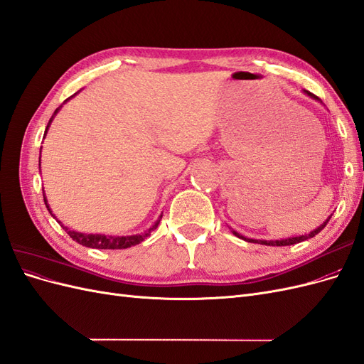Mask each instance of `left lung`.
<instances>
[{
  "label": "left lung",
  "mask_w": 364,
  "mask_h": 364,
  "mask_svg": "<svg viewBox=\"0 0 364 364\" xmlns=\"http://www.w3.org/2000/svg\"><path fill=\"white\" fill-rule=\"evenodd\" d=\"M308 97H311V98H314V100H317V102H321L318 100V98L314 95V94H311V92H308V91H304ZM322 103V102H321ZM333 215V214H331ZM331 215H329L325 222L318 226V228H316L314 230H311L310 234H305V235H299V237H289V238H281V240H255V238H247V237H245V235H241V234H238V232H235V230H232V234L235 235V237H238V238H241V240H245V241H249V243H258V245H266V246H291V245H296V243H301V241H304V240H308V238H313L314 235H317L318 232H321V230L326 226V223L329 222V218H331Z\"/></svg>",
  "instance_id": "1"
}]
</instances>
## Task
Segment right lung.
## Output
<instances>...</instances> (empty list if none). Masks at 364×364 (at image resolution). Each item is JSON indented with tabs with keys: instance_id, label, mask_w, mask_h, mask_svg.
<instances>
[{
	"instance_id": "1",
	"label": "right lung",
	"mask_w": 364,
	"mask_h": 364,
	"mask_svg": "<svg viewBox=\"0 0 364 364\" xmlns=\"http://www.w3.org/2000/svg\"><path fill=\"white\" fill-rule=\"evenodd\" d=\"M75 95V94H74ZM74 95H71L70 98H73ZM70 98H67V100L63 102V105L67 103ZM60 107L62 106H59L56 111H54V114H53V117L50 118V121H48V124H47V129H46V134H43V138H46V135H47V132H48V127H50V124H51V121H53V118L56 117V114L60 111ZM42 150V149H41ZM39 168H41V156H39ZM43 191V190H42ZM43 202H46V206H47V209L50 211V214L54 217V214H53V211H51V208H50V205H48V202H47V197H46V194H43ZM56 218V217H54ZM161 218H162V215H159V218L156 220L155 222V225H153L149 230H146V232H142V234H136V235H121V237H118V235H105V234H83V232H77V230H73V229H70V228H67L65 225H62V222H59L58 220V223L65 229V232H68V235L74 240V241H77V243L79 245H82V246H86V247H92V249H127V247H132V246H136V245H139L141 241H144L149 235H150V232L153 229H156L158 228V225H159V222H161Z\"/></svg>"
}]
</instances>
